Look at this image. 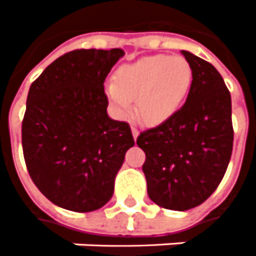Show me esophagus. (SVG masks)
Segmentation results:
<instances>
[{
  "instance_id": "34e87169",
  "label": "esophagus",
  "mask_w": 256,
  "mask_h": 256,
  "mask_svg": "<svg viewBox=\"0 0 256 256\" xmlns=\"http://www.w3.org/2000/svg\"><path fill=\"white\" fill-rule=\"evenodd\" d=\"M131 131H132V136H134V139L136 140V138L139 136V131H138V130H136V128H135V126H132Z\"/></svg>"
}]
</instances>
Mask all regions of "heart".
Segmentation results:
<instances>
[{
    "mask_svg": "<svg viewBox=\"0 0 256 256\" xmlns=\"http://www.w3.org/2000/svg\"><path fill=\"white\" fill-rule=\"evenodd\" d=\"M192 67L179 56H144L122 64L108 85V96L120 114H126L136 100L138 113L148 124H161L175 116L189 94Z\"/></svg>",
    "mask_w": 256,
    "mask_h": 256,
    "instance_id": "obj_1",
    "label": "heart"
}]
</instances>
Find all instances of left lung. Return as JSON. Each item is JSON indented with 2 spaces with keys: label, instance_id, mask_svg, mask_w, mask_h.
I'll return each mask as SVG.
<instances>
[{
  "label": "left lung",
  "instance_id": "obj_1",
  "mask_svg": "<svg viewBox=\"0 0 256 256\" xmlns=\"http://www.w3.org/2000/svg\"><path fill=\"white\" fill-rule=\"evenodd\" d=\"M182 55L193 72L186 102L136 140L146 153L150 200L172 211L202 204L224 179L233 150L232 98L222 76L192 52Z\"/></svg>",
  "mask_w": 256,
  "mask_h": 256
}]
</instances>
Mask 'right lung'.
Listing matches in <instances>:
<instances>
[{
    "instance_id": "1",
    "label": "right lung",
    "mask_w": 256,
    "mask_h": 256,
    "mask_svg": "<svg viewBox=\"0 0 256 256\" xmlns=\"http://www.w3.org/2000/svg\"><path fill=\"white\" fill-rule=\"evenodd\" d=\"M124 50H76L52 62L30 86L22 124L27 171L55 206L90 212L108 204L130 125L108 114L104 80Z\"/></svg>"
}]
</instances>
